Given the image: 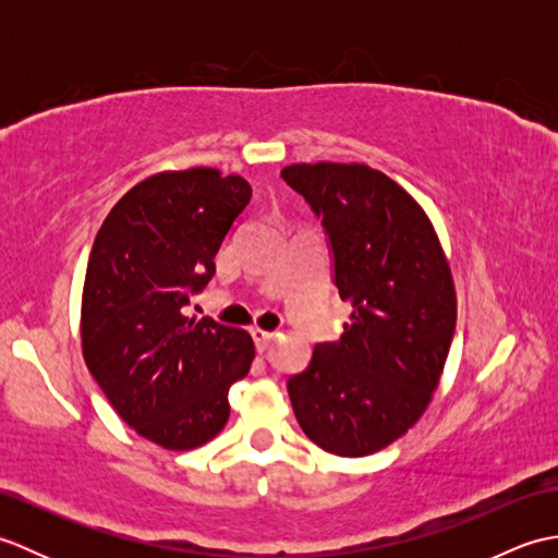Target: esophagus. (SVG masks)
Returning a JSON list of instances; mask_svg holds the SVG:
<instances>
[{"instance_id": "1", "label": "esophagus", "mask_w": 558, "mask_h": 558, "mask_svg": "<svg viewBox=\"0 0 558 558\" xmlns=\"http://www.w3.org/2000/svg\"><path fill=\"white\" fill-rule=\"evenodd\" d=\"M252 338L256 342V350L264 352V350H268L270 342L276 340V333H270V330H264V328H254L252 330Z\"/></svg>"}]
</instances>
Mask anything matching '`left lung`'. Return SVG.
<instances>
[{"mask_svg": "<svg viewBox=\"0 0 558 558\" xmlns=\"http://www.w3.org/2000/svg\"><path fill=\"white\" fill-rule=\"evenodd\" d=\"M333 246L336 286L352 314L336 342L314 348L288 381L302 432L342 458L372 456L429 408L456 333L458 300L424 208L366 162H298L282 170Z\"/></svg>", "mask_w": 558, "mask_h": 558, "instance_id": "8db88e82", "label": "left lung"}]
</instances>
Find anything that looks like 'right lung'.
<instances>
[{
  "label": "right lung",
  "instance_id": "1",
  "mask_svg": "<svg viewBox=\"0 0 558 558\" xmlns=\"http://www.w3.org/2000/svg\"><path fill=\"white\" fill-rule=\"evenodd\" d=\"M248 198L244 177L216 168L150 174L117 201L90 248L83 360L114 412L168 450L222 432L228 390L254 362L246 330L182 314Z\"/></svg>",
  "mask_w": 558,
  "mask_h": 558
}]
</instances>
